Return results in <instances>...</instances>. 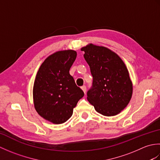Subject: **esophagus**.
<instances>
[{
    "label": "esophagus",
    "mask_w": 160,
    "mask_h": 160,
    "mask_svg": "<svg viewBox=\"0 0 160 160\" xmlns=\"http://www.w3.org/2000/svg\"><path fill=\"white\" fill-rule=\"evenodd\" d=\"M81 89H82V90L83 91V92L85 93H86V91H87V87H86V86H82V87H81Z\"/></svg>",
    "instance_id": "esophagus-1"
}]
</instances>
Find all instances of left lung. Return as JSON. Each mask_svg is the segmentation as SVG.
Masks as SVG:
<instances>
[{"instance_id":"8db88e82","label":"left lung","mask_w":160,"mask_h":160,"mask_svg":"<svg viewBox=\"0 0 160 160\" xmlns=\"http://www.w3.org/2000/svg\"><path fill=\"white\" fill-rule=\"evenodd\" d=\"M93 76L87 100L104 116H114L127 107L132 94L128 71L116 53L92 43L81 48Z\"/></svg>"}]
</instances>
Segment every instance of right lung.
<instances>
[{"label":"right lung","instance_id":"obj_1","mask_svg":"<svg viewBox=\"0 0 160 160\" xmlns=\"http://www.w3.org/2000/svg\"><path fill=\"white\" fill-rule=\"evenodd\" d=\"M76 56L74 50L58 51L47 57L37 72L33 87L34 108L40 116L53 124L69 120L84 96L69 74Z\"/></svg>","mask_w":160,"mask_h":160}]
</instances>
